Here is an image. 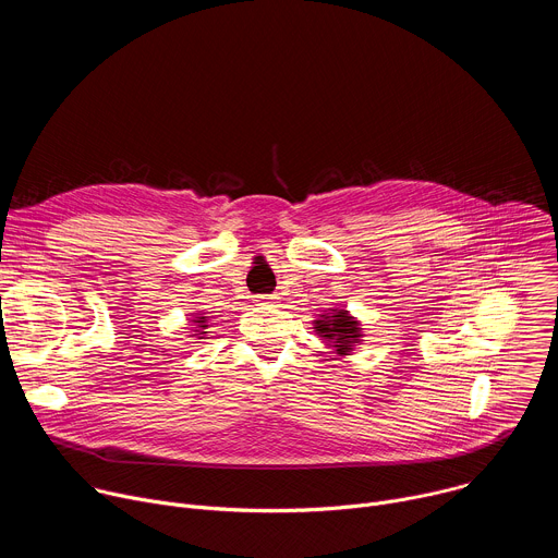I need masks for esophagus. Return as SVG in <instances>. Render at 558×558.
<instances>
[{
	"instance_id": "obj_1",
	"label": "esophagus",
	"mask_w": 558,
	"mask_h": 558,
	"mask_svg": "<svg viewBox=\"0 0 558 558\" xmlns=\"http://www.w3.org/2000/svg\"><path fill=\"white\" fill-rule=\"evenodd\" d=\"M278 300V295H258V302L260 304H271V302H276Z\"/></svg>"
}]
</instances>
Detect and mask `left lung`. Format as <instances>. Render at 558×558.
<instances>
[{
  "instance_id": "obj_1",
  "label": "left lung",
  "mask_w": 558,
  "mask_h": 558,
  "mask_svg": "<svg viewBox=\"0 0 558 558\" xmlns=\"http://www.w3.org/2000/svg\"><path fill=\"white\" fill-rule=\"evenodd\" d=\"M331 313L320 315L313 320L315 333L320 336L338 355H349L355 344L362 340V325L347 308H329Z\"/></svg>"
}]
</instances>
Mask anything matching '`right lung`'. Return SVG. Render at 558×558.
<instances>
[{
  "mask_svg": "<svg viewBox=\"0 0 558 558\" xmlns=\"http://www.w3.org/2000/svg\"><path fill=\"white\" fill-rule=\"evenodd\" d=\"M192 325H196V327H194V329H192V331H194V333H192V336H196V338H198V340H203V338H205V336H207V331H205V329H207V327H209V325H207V317H205V315H201V313H198V317H194V320H192Z\"/></svg>",
  "mask_w": 558,
  "mask_h": 558,
  "instance_id": "add662e5",
  "label": "right lung"
}]
</instances>
